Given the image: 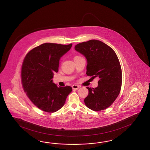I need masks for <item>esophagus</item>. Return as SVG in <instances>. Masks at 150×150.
Here are the masks:
<instances>
[{
    "instance_id": "esophagus-1",
    "label": "esophagus",
    "mask_w": 150,
    "mask_h": 150,
    "mask_svg": "<svg viewBox=\"0 0 150 150\" xmlns=\"http://www.w3.org/2000/svg\"><path fill=\"white\" fill-rule=\"evenodd\" d=\"M80 87V86H78V85H73L72 86V88L74 90H77L78 88H79Z\"/></svg>"
}]
</instances>
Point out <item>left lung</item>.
Returning a JSON list of instances; mask_svg holds the SVG:
<instances>
[{
	"instance_id": "left-lung-1",
	"label": "left lung",
	"mask_w": 150,
	"mask_h": 150,
	"mask_svg": "<svg viewBox=\"0 0 150 150\" xmlns=\"http://www.w3.org/2000/svg\"><path fill=\"white\" fill-rule=\"evenodd\" d=\"M75 50L87 60V75L100 79L98 86L87 87L88 95L85 104L94 111L107 108L117 98L121 89L122 72L118 57L105 43L96 40L75 46Z\"/></svg>"
}]
</instances>
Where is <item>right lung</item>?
Wrapping results in <instances>:
<instances>
[{
  "instance_id": "add662e5",
  "label": "right lung",
  "mask_w": 150,
  "mask_h": 150,
  "mask_svg": "<svg viewBox=\"0 0 150 150\" xmlns=\"http://www.w3.org/2000/svg\"><path fill=\"white\" fill-rule=\"evenodd\" d=\"M72 44L45 43L30 50L23 62L21 79L28 97L39 109L48 113L63 107L71 87H58L53 82L54 73L59 69V60Z\"/></svg>"
}]
</instances>
